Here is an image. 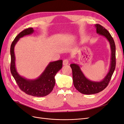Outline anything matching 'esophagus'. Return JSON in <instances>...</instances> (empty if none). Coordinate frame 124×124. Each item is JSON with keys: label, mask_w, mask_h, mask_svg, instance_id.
I'll use <instances>...</instances> for the list:
<instances>
[{"label": "esophagus", "mask_w": 124, "mask_h": 124, "mask_svg": "<svg viewBox=\"0 0 124 124\" xmlns=\"http://www.w3.org/2000/svg\"><path fill=\"white\" fill-rule=\"evenodd\" d=\"M69 63V61H68V59H64L63 61V65L64 66H66Z\"/></svg>", "instance_id": "esophagus-1"}]
</instances>
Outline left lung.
<instances>
[{
	"label": "left lung",
	"instance_id": "obj_1",
	"mask_svg": "<svg viewBox=\"0 0 124 124\" xmlns=\"http://www.w3.org/2000/svg\"><path fill=\"white\" fill-rule=\"evenodd\" d=\"M95 26L96 28L97 33L105 37L109 42L111 50L110 68L108 74L103 80L101 82H93L85 77L78 65L76 63L71 64L74 86L77 90L84 94H96L104 90L110 82L116 65V45L113 38L110 33L101 25L96 24Z\"/></svg>",
	"mask_w": 124,
	"mask_h": 124
}]
</instances>
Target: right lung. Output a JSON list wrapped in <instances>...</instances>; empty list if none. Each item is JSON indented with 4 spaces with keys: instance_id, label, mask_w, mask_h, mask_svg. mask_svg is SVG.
Segmentation results:
<instances>
[{
    "instance_id": "1",
    "label": "right lung",
    "mask_w": 124,
    "mask_h": 124,
    "mask_svg": "<svg viewBox=\"0 0 124 124\" xmlns=\"http://www.w3.org/2000/svg\"><path fill=\"white\" fill-rule=\"evenodd\" d=\"M34 32L32 28L24 29L17 36L11 46V74L21 91L30 95L42 97L48 95L53 90L55 86V76L62 66V61L59 60L50 62L39 77L36 79L30 80L23 78L18 74L15 67L14 46L19 38L24 36L31 34Z\"/></svg>"
}]
</instances>
